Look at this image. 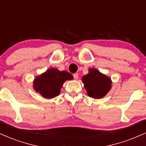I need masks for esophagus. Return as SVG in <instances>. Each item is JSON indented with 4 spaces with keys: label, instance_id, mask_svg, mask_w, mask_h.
Segmentation results:
<instances>
[{
    "label": "esophagus",
    "instance_id": "1",
    "mask_svg": "<svg viewBox=\"0 0 146 146\" xmlns=\"http://www.w3.org/2000/svg\"><path fill=\"white\" fill-rule=\"evenodd\" d=\"M73 78H74V79H75V80L78 79V74H77V73L73 74Z\"/></svg>",
    "mask_w": 146,
    "mask_h": 146
}]
</instances>
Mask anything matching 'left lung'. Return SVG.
<instances>
[{
    "label": "left lung",
    "instance_id": "8db88e82",
    "mask_svg": "<svg viewBox=\"0 0 146 146\" xmlns=\"http://www.w3.org/2000/svg\"><path fill=\"white\" fill-rule=\"evenodd\" d=\"M89 73L82 77V82L90 98L100 99L104 97L111 88V80L95 68H90Z\"/></svg>",
    "mask_w": 146,
    "mask_h": 146
}]
</instances>
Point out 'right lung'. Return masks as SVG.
<instances>
[{
  "mask_svg": "<svg viewBox=\"0 0 146 146\" xmlns=\"http://www.w3.org/2000/svg\"><path fill=\"white\" fill-rule=\"evenodd\" d=\"M73 78V75L68 72L60 71L54 68H49L35 78L33 88L43 98L51 99L60 95L64 82Z\"/></svg>",
  "mask_w": 146,
  "mask_h": 146,
  "instance_id": "right-lung-1",
  "label": "right lung"
}]
</instances>
